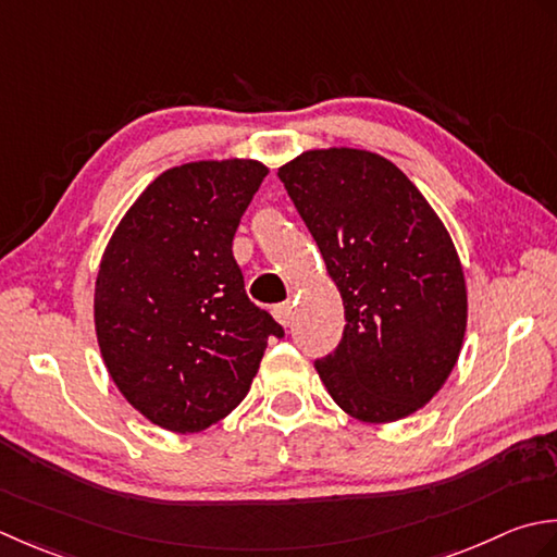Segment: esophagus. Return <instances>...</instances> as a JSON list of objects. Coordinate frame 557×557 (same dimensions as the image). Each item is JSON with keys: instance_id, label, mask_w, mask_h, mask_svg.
Returning a JSON list of instances; mask_svg holds the SVG:
<instances>
[{"instance_id": "obj_1", "label": "esophagus", "mask_w": 557, "mask_h": 557, "mask_svg": "<svg viewBox=\"0 0 557 557\" xmlns=\"http://www.w3.org/2000/svg\"><path fill=\"white\" fill-rule=\"evenodd\" d=\"M274 317H276V322H281L283 326H288L290 322H293V305L290 302H278V305H274Z\"/></svg>"}]
</instances>
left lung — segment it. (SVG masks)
<instances>
[{"label": "left lung", "instance_id": "obj_1", "mask_svg": "<svg viewBox=\"0 0 557 557\" xmlns=\"http://www.w3.org/2000/svg\"><path fill=\"white\" fill-rule=\"evenodd\" d=\"M278 177L344 298L342 342L314 360L326 392L360 421L411 416L449 377L467 332V286L445 225L377 153L308 151Z\"/></svg>", "mask_w": 557, "mask_h": 557}]
</instances>
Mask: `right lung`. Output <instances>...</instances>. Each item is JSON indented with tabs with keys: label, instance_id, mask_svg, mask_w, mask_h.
<instances>
[{
	"label": "right lung",
	"instance_id": "1",
	"mask_svg": "<svg viewBox=\"0 0 557 557\" xmlns=\"http://www.w3.org/2000/svg\"><path fill=\"white\" fill-rule=\"evenodd\" d=\"M269 170L201 161L165 170L106 247L96 334L110 377L136 411L199 433L240 404L283 326L247 298L233 237Z\"/></svg>",
	"mask_w": 557,
	"mask_h": 557
}]
</instances>
